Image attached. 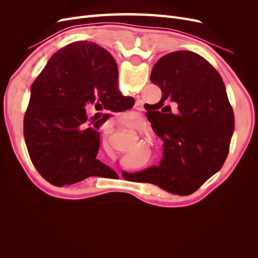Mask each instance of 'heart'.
Segmentation results:
<instances>
[{
  "instance_id": "b5f03b06",
  "label": "heart",
  "mask_w": 258,
  "mask_h": 258,
  "mask_svg": "<svg viewBox=\"0 0 258 258\" xmlns=\"http://www.w3.org/2000/svg\"><path fill=\"white\" fill-rule=\"evenodd\" d=\"M124 124L131 129H136L138 127V124L136 123L134 118H124Z\"/></svg>"
}]
</instances>
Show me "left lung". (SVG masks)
Masks as SVG:
<instances>
[{
	"label": "left lung",
	"mask_w": 258,
	"mask_h": 258,
	"mask_svg": "<svg viewBox=\"0 0 258 258\" xmlns=\"http://www.w3.org/2000/svg\"><path fill=\"white\" fill-rule=\"evenodd\" d=\"M151 81L162 92L154 105L157 111L147 118L162 139L163 158L158 167L137 174L142 182L187 196L227 158L235 128L232 107L220 73L196 52L165 54L154 66Z\"/></svg>",
	"instance_id": "left-lung-1"
}]
</instances>
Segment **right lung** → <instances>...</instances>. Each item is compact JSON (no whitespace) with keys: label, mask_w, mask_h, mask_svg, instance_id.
Here are the masks:
<instances>
[{"label":"right lung","mask_w":258,"mask_h":258,"mask_svg":"<svg viewBox=\"0 0 258 258\" xmlns=\"http://www.w3.org/2000/svg\"><path fill=\"white\" fill-rule=\"evenodd\" d=\"M135 104L118 88L112 54L96 43L80 41L51 56L31 88L23 119L30 158L46 181L71 185L114 171L97 159L99 128L106 116L89 122L86 110L120 112Z\"/></svg>","instance_id":"right-lung-1"}]
</instances>
